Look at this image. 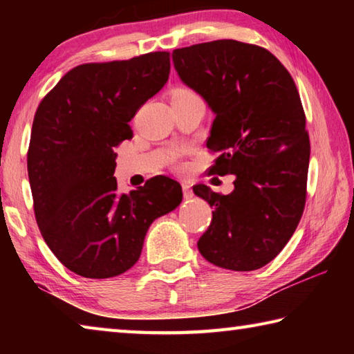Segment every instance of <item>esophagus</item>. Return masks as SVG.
Masks as SVG:
<instances>
[{
    "label": "esophagus",
    "mask_w": 354,
    "mask_h": 354,
    "mask_svg": "<svg viewBox=\"0 0 354 354\" xmlns=\"http://www.w3.org/2000/svg\"><path fill=\"white\" fill-rule=\"evenodd\" d=\"M183 194H184V198H192V196H194V192H192L190 185L187 183H183Z\"/></svg>",
    "instance_id": "34e87169"
}]
</instances>
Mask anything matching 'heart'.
<instances>
[{
  "label": "heart",
  "mask_w": 354,
  "mask_h": 354,
  "mask_svg": "<svg viewBox=\"0 0 354 354\" xmlns=\"http://www.w3.org/2000/svg\"><path fill=\"white\" fill-rule=\"evenodd\" d=\"M187 93H194V92H190L189 88H176V91L171 95H187Z\"/></svg>",
  "instance_id": "heart-1"
}]
</instances>
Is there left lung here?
<instances>
[{"label":"left lung","mask_w":354,"mask_h":354,"mask_svg":"<svg viewBox=\"0 0 354 354\" xmlns=\"http://www.w3.org/2000/svg\"><path fill=\"white\" fill-rule=\"evenodd\" d=\"M171 56L215 113L206 145L218 158L209 173L236 176L230 195L194 185L214 207L198 250L217 267L257 270L286 247L306 203L310 145L297 86L270 51L243 41H206Z\"/></svg>","instance_id":"8db88e82"}]
</instances>
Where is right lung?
<instances>
[{"label":"right lung","mask_w":354,"mask_h":354,"mask_svg":"<svg viewBox=\"0 0 354 354\" xmlns=\"http://www.w3.org/2000/svg\"><path fill=\"white\" fill-rule=\"evenodd\" d=\"M170 53L82 64L62 76L35 111L28 176L41 237L84 278L118 277L139 261L153 221L183 201L175 179L154 176L129 194L117 189L113 148L170 75Z\"/></svg>","instance_id":"add662e5"}]
</instances>
